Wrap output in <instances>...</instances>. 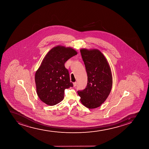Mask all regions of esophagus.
<instances>
[{
  "label": "esophagus",
  "mask_w": 149,
  "mask_h": 149,
  "mask_svg": "<svg viewBox=\"0 0 149 149\" xmlns=\"http://www.w3.org/2000/svg\"><path fill=\"white\" fill-rule=\"evenodd\" d=\"M73 84H74V87H75L76 86H77V82H74L73 83Z\"/></svg>",
  "instance_id": "34e87169"
}]
</instances>
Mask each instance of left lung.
Returning <instances> with one entry per match:
<instances>
[{"label": "left lung", "instance_id": "obj_1", "mask_svg": "<svg viewBox=\"0 0 149 149\" xmlns=\"http://www.w3.org/2000/svg\"><path fill=\"white\" fill-rule=\"evenodd\" d=\"M80 51L87 72V84L85 89L77 93L84 106L89 109L97 108L106 100L111 91V69L99 50L82 49Z\"/></svg>", "mask_w": 149, "mask_h": 149}]
</instances>
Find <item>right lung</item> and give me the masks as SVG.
I'll return each instance as SVG.
<instances>
[{
	"label": "right lung",
	"instance_id": "1",
	"mask_svg": "<svg viewBox=\"0 0 149 149\" xmlns=\"http://www.w3.org/2000/svg\"><path fill=\"white\" fill-rule=\"evenodd\" d=\"M77 54L70 47L58 46L45 56L35 76L37 93L41 101L53 106L63 100L65 90L73 86L65 63Z\"/></svg>",
	"mask_w": 149,
	"mask_h": 149
}]
</instances>
